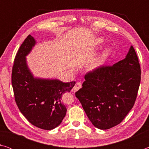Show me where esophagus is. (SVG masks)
I'll return each instance as SVG.
<instances>
[{
	"label": "esophagus",
	"mask_w": 149,
	"mask_h": 149,
	"mask_svg": "<svg viewBox=\"0 0 149 149\" xmlns=\"http://www.w3.org/2000/svg\"><path fill=\"white\" fill-rule=\"evenodd\" d=\"M81 87H82L81 83V82H77L76 84H75L74 87H73V89H72L73 92L77 91L78 90H79V89H81Z\"/></svg>",
	"instance_id": "obj_1"
}]
</instances>
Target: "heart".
I'll return each instance as SVG.
<instances>
[{
    "instance_id": "1",
    "label": "heart",
    "mask_w": 149,
    "mask_h": 149,
    "mask_svg": "<svg viewBox=\"0 0 149 149\" xmlns=\"http://www.w3.org/2000/svg\"><path fill=\"white\" fill-rule=\"evenodd\" d=\"M109 53H110V50L106 49L104 51L102 52V54L101 55V57H100V60H104L106 58H107L108 56V54H109Z\"/></svg>"
}]
</instances>
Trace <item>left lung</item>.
Here are the masks:
<instances>
[{"label": "left lung", "instance_id": "1", "mask_svg": "<svg viewBox=\"0 0 149 149\" xmlns=\"http://www.w3.org/2000/svg\"><path fill=\"white\" fill-rule=\"evenodd\" d=\"M141 74L133 46L125 58L113 65H100L85 74L82 88L75 96L94 126L108 130L122 122L134 106Z\"/></svg>", "mask_w": 149, "mask_h": 149}]
</instances>
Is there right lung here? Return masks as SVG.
Returning a JSON list of instances; mask_svg holds the SVG:
<instances>
[{"mask_svg": "<svg viewBox=\"0 0 149 149\" xmlns=\"http://www.w3.org/2000/svg\"><path fill=\"white\" fill-rule=\"evenodd\" d=\"M35 41L29 35L15 57L12 72V85L15 101L20 112L36 127L51 130L60 124L66 114L62 96L70 92L75 82L36 79L27 68L26 56Z\"/></svg>", "mask_w": 149, "mask_h": 149, "instance_id": "add662e5", "label": "right lung"}]
</instances>
